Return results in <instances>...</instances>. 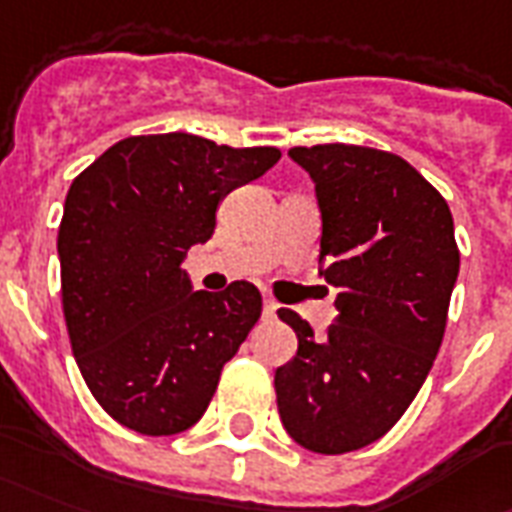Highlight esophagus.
Wrapping results in <instances>:
<instances>
[{
  "label": "esophagus",
  "mask_w": 512,
  "mask_h": 512,
  "mask_svg": "<svg viewBox=\"0 0 512 512\" xmlns=\"http://www.w3.org/2000/svg\"><path fill=\"white\" fill-rule=\"evenodd\" d=\"M276 312H279V304L271 301V298H266V301H263V314H266V317H276Z\"/></svg>",
  "instance_id": "obj_1"
}]
</instances>
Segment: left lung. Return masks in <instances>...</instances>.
I'll return each instance as SVG.
<instances>
[{
	"instance_id": "obj_1",
	"label": "left lung",
	"mask_w": 512,
	"mask_h": 512,
	"mask_svg": "<svg viewBox=\"0 0 512 512\" xmlns=\"http://www.w3.org/2000/svg\"><path fill=\"white\" fill-rule=\"evenodd\" d=\"M314 181L320 276L336 287L323 339L290 309L298 352L274 374L287 434L339 456L393 429L431 372L448 323L458 246L445 198L388 151L325 143L290 149Z\"/></svg>"
}]
</instances>
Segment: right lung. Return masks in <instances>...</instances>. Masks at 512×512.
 Masks as SVG:
<instances>
[{"mask_svg": "<svg viewBox=\"0 0 512 512\" xmlns=\"http://www.w3.org/2000/svg\"><path fill=\"white\" fill-rule=\"evenodd\" d=\"M279 157L189 132L138 135L73 181L56 241L64 323L89 391L121 426L168 437L203 418L263 298L252 282L195 290L181 263L214 236L227 192Z\"/></svg>", "mask_w": 512, "mask_h": 512, "instance_id": "add662e5", "label": "right lung"}]
</instances>
